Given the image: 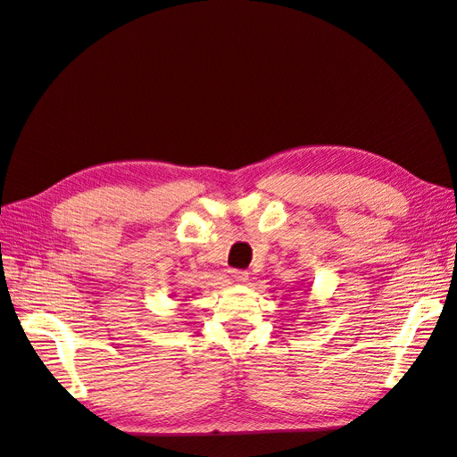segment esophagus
<instances>
[{
    "label": "esophagus",
    "mask_w": 457,
    "mask_h": 457,
    "mask_svg": "<svg viewBox=\"0 0 457 457\" xmlns=\"http://www.w3.org/2000/svg\"><path fill=\"white\" fill-rule=\"evenodd\" d=\"M229 277L233 278V281L243 283V281H246V278H248V271H245V270H229Z\"/></svg>",
    "instance_id": "34e87169"
}]
</instances>
